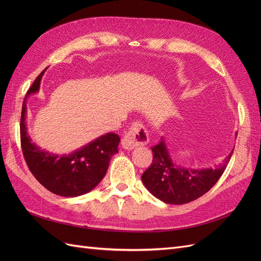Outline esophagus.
Wrapping results in <instances>:
<instances>
[{
  "label": "esophagus",
  "instance_id": "34e87169",
  "mask_svg": "<svg viewBox=\"0 0 261 261\" xmlns=\"http://www.w3.org/2000/svg\"><path fill=\"white\" fill-rule=\"evenodd\" d=\"M149 141V134L140 122H135L123 137L122 145L125 149L132 150L139 145H146Z\"/></svg>",
  "mask_w": 261,
  "mask_h": 261
}]
</instances>
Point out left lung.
Here are the masks:
<instances>
[{
	"mask_svg": "<svg viewBox=\"0 0 261 261\" xmlns=\"http://www.w3.org/2000/svg\"><path fill=\"white\" fill-rule=\"evenodd\" d=\"M151 165L141 175V180L158 199L169 204H184L199 198L215 185L230 161L234 149L216 169H187L173 163L164 140L151 148Z\"/></svg>",
	"mask_w": 261,
	"mask_h": 261,
	"instance_id": "obj_1",
	"label": "left lung"
}]
</instances>
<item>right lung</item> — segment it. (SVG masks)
<instances>
[{"label": "right lung", "instance_id": "right-lung-1", "mask_svg": "<svg viewBox=\"0 0 261 261\" xmlns=\"http://www.w3.org/2000/svg\"><path fill=\"white\" fill-rule=\"evenodd\" d=\"M43 72L27 91L20 117V144L25 161L36 179L48 191L63 197L89 193L105 177L110 160L117 153L120 137L106 134L69 154H54L31 143L26 126V100L39 91Z\"/></svg>", "mask_w": 261, "mask_h": 261}]
</instances>
